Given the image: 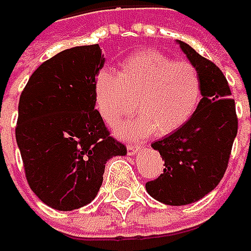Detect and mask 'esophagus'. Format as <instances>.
Segmentation results:
<instances>
[{
  "label": "esophagus",
  "instance_id": "esophagus-1",
  "mask_svg": "<svg viewBox=\"0 0 251 251\" xmlns=\"http://www.w3.org/2000/svg\"><path fill=\"white\" fill-rule=\"evenodd\" d=\"M141 150H142L141 145H127V154H129V155H135V154H138Z\"/></svg>",
  "mask_w": 251,
  "mask_h": 251
}]
</instances>
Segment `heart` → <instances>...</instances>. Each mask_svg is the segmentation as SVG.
I'll return each mask as SVG.
<instances>
[{
  "label": "heart",
  "mask_w": 251,
  "mask_h": 251,
  "mask_svg": "<svg viewBox=\"0 0 251 251\" xmlns=\"http://www.w3.org/2000/svg\"><path fill=\"white\" fill-rule=\"evenodd\" d=\"M94 96L100 116L112 127L138 109L141 116L122 126L119 135L139 139L152 132L169 135L186 125L201 103L202 82L192 64L145 49L124 59L118 75L99 73Z\"/></svg>",
  "instance_id": "heart-1"
}]
</instances>
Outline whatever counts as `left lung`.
<instances>
[{"label":"left lung","mask_w":251,"mask_h":251,"mask_svg":"<svg viewBox=\"0 0 251 251\" xmlns=\"http://www.w3.org/2000/svg\"><path fill=\"white\" fill-rule=\"evenodd\" d=\"M176 42L201 75L202 99L186 125L151 144L166 169L145 189L164 205L183 206L206 196L224 177L238 122L223 71L187 43Z\"/></svg>","instance_id":"8db88e82"}]
</instances>
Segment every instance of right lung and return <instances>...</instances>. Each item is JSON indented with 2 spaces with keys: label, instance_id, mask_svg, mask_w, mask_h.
I'll return each mask as SVG.
<instances>
[{
  "label": "right lung",
  "instance_id": "right-lung-1",
  "mask_svg": "<svg viewBox=\"0 0 251 251\" xmlns=\"http://www.w3.org/2000/svg\"><path fill=\"white\" fill-rule=\"evenodd\" d=\"M104 65L99 45L65 49L28 78L16 139L34 195L56 211L88 205L103 183L106 163L126 155L94 109V81Z\"/></svg>",
  "mask_w": 251,
  "mask_h": 251
}]
</instances>
